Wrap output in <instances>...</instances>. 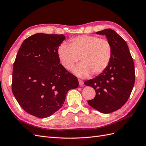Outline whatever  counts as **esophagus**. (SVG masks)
<instances>
[{"mask_svg": "<svg viewBox=\"0 0 146 146\" xmlns=\"http://www.w3.org/2000/svg\"><path fill=\"white\" fill-rule=\"evenodd\" d=\"M78 82H79V85H80V86H83L84 82H83V80H80V79H78Z\"/></svg>", "mask_w": 146, "mask_h": 146, "instance_id": "obj_1", "label": "esophagus"}]
</instances>
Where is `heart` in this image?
I'll list each match as a JSON object with an SVG mask.
<instances>
[{"instance_id":"b5f03b06","label":"heart","mask_w":146,"mask_h":146,"mask_svg":"<svg viewBox=\"0 0 146 146\" xmlns=\"http://www.w3.org/2000/svg\"><path fill=\"white\" fill-rule=\"evenodd\" d=\"M60 64L68 70L80 60L74 69L76 76L85 78L98 75L107 68L113 56L112 46L107 39L83 35L71 38L69 45L63 43L57 50Z\"/></svg>"}]
</instances>
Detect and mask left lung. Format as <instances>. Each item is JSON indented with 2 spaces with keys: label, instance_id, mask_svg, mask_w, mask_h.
<instances>
[{
  "label": "left lung",
  "instance_id": "left-lung-1",
  "mask_svg": "<svg viewBox=\"0 0 146 146\" xmlns=\"http://www.w3.org/2000/svg\"><path fill=\"white\" fill-rule=\"evenodd\" d=\"M96 33L107 38L112 46L113 56L107 68L85 81V85L93 88L96 93L88 104L106 114L121 108L129 99L135 83V66L126 42L115 31L107 29Z\"/></svg>",
  "mask_w": 146,
  "mask_h": 146
}]
</instances>
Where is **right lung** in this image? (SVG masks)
I'll return each mask as SVG.
<instances>
[{
    "mask_svg": "<svg viewBox=\"0 0 146 146\" xmlns=\"http://www.w3.org/2000/svg\"><path fill=\"white\" fill-rule=\"evenodd\" d=\"M63 35L36 33L22 44L13 64L12 92L27 113L39 118L61 108L69 90L78 86L77 78L60 63L57 50Z\"/></svg>",
    "mask_w": 146,
    "mask_h": 146,
    "instance_id": "obj_1",
    "label": "right lung"
}]
</instances>
